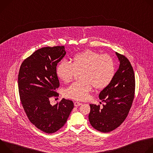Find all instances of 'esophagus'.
<instances>
[{
	"label": "esophagus",
	"instance_id": "obj_1",
	"mask_svg": "<svg viewBox=\"0 0 153 153\" xmlns=\"http://www.w3.org/2000/svg\"><path fill=\"white\" fill-rule=\"evenodd\" d=\"M82 105V103H80L79 102H74V106H80Z\"/></svg>",
	"mask_w": 153,
	"mask_h": 153
}]
</instances>
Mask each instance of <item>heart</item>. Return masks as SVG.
<instances>
[{
    "label": "heart",
    "mask_w": 153,
    "mask_h": 153,
    "mask_svg": "<svg viewBox=\"0 0 153 153\" xmlns=\"http://www.w3.org/2000/svg\"><path fill=\"white\" fill-rule=\"evenodd\" d=\"M79 71L82 80L73 82L65 90V95L74 100H85L93 86L102 90L110 83L115 74L114 61L110 55L88 50L75 54L70 63L61 62L56 68L57 76L65 83L73 80Z\"/></svg>",
    "instance_id": "heart-1"
}]
</instances>
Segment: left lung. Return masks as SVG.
<instances>
[{
	"mask_svg": "<svg viewBox=\"0 0 153 153\" xmlns=\"http://www.w3.org/2000/svg\"><path fill=\"white\" fill-rule=\"evenodd\" d=\"M120 61L118 70L110 83L99 94L105 102L103 108L90 104L88 119L91 126L102 133L119 127L126 118L135 95V76L132 65L123 55L116 53Z\"/></svg>",
	"mask_w": 153,
	"mask_h": 153,
	"instance_id": "1",
	"label": "left lung"
}]
</instances>
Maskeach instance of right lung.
I'll use <instances>...</instances> for the list:
<instances>
[{"mask_svg":"<svg viewBox=\"0 0 153 153\" xmlns=\"http://www.w3.org/2000/svg\"><path fill=\"white\" fill-rule=\"evenodd\" d=\"M65 54L64 46L39 49L22 63L18 74L20 99L28 119L48 134L63 126L74 108L70 100L62 99L53 106L50 101L59 96L56 67Z\"/></svg>","mask_w":153,"mask_h":153,"instance_id":"right-lung-1","label":"right lung"}]
</instances>
